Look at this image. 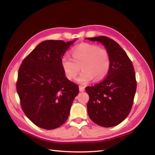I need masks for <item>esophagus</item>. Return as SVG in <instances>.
Masks as SVG:
<instances>
[{"mask_svg":"<svg viewBox=\"0 0 155 155\" xmlns=\"http://www.w3.org/2000/svg\"><path fill=\"white\" fill-rule=\"evenodd\" d=\"M79 90H80V92H84L85 91V88L82 86H79Z\"/></svg>","mask_w":155,"mask_h":155,"instance_id":"34e87169","label":"esophagus"}]
</instances>
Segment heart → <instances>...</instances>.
Segmentation results:
<instances>
[{"instance_id": "obj_1", "label": "heart", "mask_w": 155, "mask_h": 155, "mask_svg": "<svg viewBox=\"0 0 155 155\" xmlns=\"http://www.w3.org/2000/svg\"><path fill=\"white\" fill-rule=\"evenodd\" d=\"M72 58L64 55L61 58V66L66 77L74 79L81 69L83 71L77 78L79 83L87 84L91 80L101 81L108 74L110 58L108 51L98 45L83 43L73 48Z\"/></svg>"}]
</instances>
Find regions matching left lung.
I'll return each instance as SVG.
<instances>
[{
    "label": "left lung",
    "instance_id": "left-lung-1",
    "mask_svg": "<svg viewBox=\"0 0 155 155\" xmlns=\"http://www.w3.org/2000/svg\"><path fill=\"white\" fill-rule=\"evenodd\" d=\"M101 43L110 55V68L106 78L86 88L89 95L87 111L94 123L112 127L122 123L131 110L137 83L132 62L115 41L107 37L86 38Z\"/></svg>",
    "mask_w": 155,
    "mask_h": 155
}]
</instances>
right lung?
Masks as SVG:
<instances>
[{
  "mask_svg": "<svg viewBox=\"0 0 155 155\" xmlns=\"http://www.w3.org/2000/svg\"><path fill=\"white\" fill-rule=\"evenodd\" d=\"M76 39L46 40L24 60L18 71L17 92L24 114L35 125L56 129L69 117L77 84L66 78L61 58Z\"/></svg>",
  "mask_w": 155,
  "mask_h": 155,
  "instance_id": "obj_1",
  "label": "right lung"
}]
</instances>
